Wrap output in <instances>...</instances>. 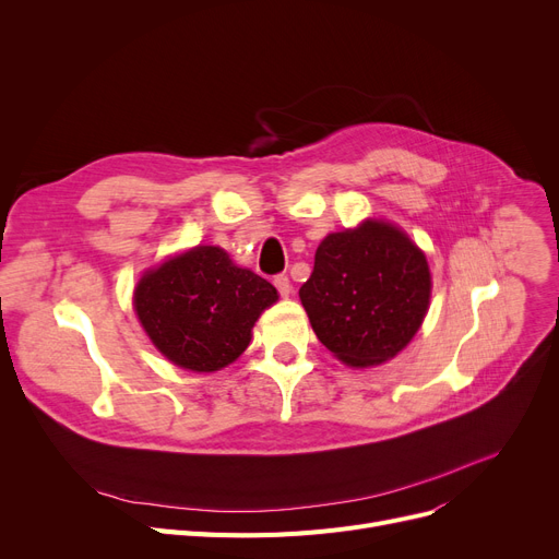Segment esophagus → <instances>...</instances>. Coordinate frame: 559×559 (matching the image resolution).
I'll return each mask as SVG.
<instances>
[{"label":"esophagus","instance_id":"1","mask_svg":"<svg viewBox=\"0 0 559 559\" xmlns=\"http://www.w3.org/2000/svg\"><path fill=\"white\" fill-rule=\"evenodd\" d=\"M274 285H276V289H278V295L281 297H289V292H292V283H289V278L285 276V274H281V276H276L274 278Z\"/></svg>","mask_w":559,"mask_h":559}]
</instances>
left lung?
Returning a JSON list of instances; mask_svg holds the SVG:
<instances>
[{
    "mask_svg": "<svg viewBox=\"0 0 559 559\" xmlns=\"http://www.w3.org/2000/svg\"><path fill=\"white\" fill-rule=\"evenodd\" d=\"M312 331L335 358L373 367L415 337L430 301L424 251L392 224L331 233L299 289Z\"/></svg>",
    "mask_w": 559,
    "mask_h": 559,
    "instance_id": "1",
    "label": "left lung"
}]
</instances>
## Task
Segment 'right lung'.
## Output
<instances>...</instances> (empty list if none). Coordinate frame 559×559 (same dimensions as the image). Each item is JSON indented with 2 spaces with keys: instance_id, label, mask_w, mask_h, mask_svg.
Segmentation results:
<instances>
[{
  "instance_id": "1",
  "label": "right lung",
  "mask_w": 559,
  "mask_h": 559,
  "mask_svg": "<svg viewBox=\"0 0 559 559\" xmlns=\"http://www.w3.org/2000/svg\"><path fill=\"white\" fill-rule=\"evenodd\" d=\"M278 292L219 247H194L146 272L135 312L160 354L188 371H217L251 342L260 312Z\"/></svg>"
}]
</instances>
